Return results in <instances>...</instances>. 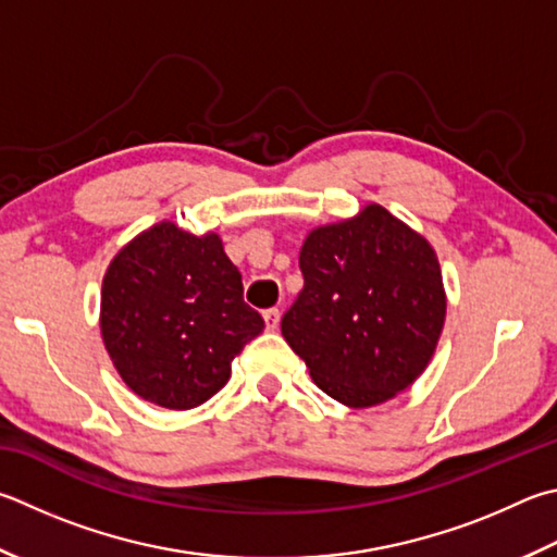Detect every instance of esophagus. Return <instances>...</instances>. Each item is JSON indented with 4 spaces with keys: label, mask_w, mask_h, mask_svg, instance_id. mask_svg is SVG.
I'll return each mask as SVG.
<instances>
[{
    "label": "esophagus",
    "mask_w": 557,
    "mask_h": 557,
    "mask_svg": "<svg viewBox=\"0 0 557 557\" xmlns=\"http://www.w3.org/2000/svg\"><path fill=\"white\" fill-rule=\"evenodd\" d=\"M262 317H265V326L268 331H275L280 326V309L277 307H270L262 311Z\"/></svg>",
    "instance_id": "esophagus-1"
}]
</instances>
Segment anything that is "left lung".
Instances as JSON below:
<instances>
[{
    "label": "left lung",
    "mask_w": 557,
    "mask_h": 557,
    "mask_svg": "<svg viewBox=\"0 0 557 557\" xmlns=\"http://www.w3.org/2000/svg\"><path fill=\"white\" fill-rule=\"evenodd\" d=\"M299 270L305 287L282 317V336L329 397L375 407L426 370L446 319L426 238L370 205L311 231Z\"/></svg>",
    "instance_id": "left-lung-1"
}]
</instances>
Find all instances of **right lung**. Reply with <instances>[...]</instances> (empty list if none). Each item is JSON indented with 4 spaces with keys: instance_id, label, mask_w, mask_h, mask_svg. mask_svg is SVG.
I'll return each mask as SVG.
<instances>
[{
    "instance_id": "1",
    "label": "right lung",
    "mask_w": 557,
    "mask_h": 557,
    "mask_svg": "<svg viewBox=\"0 0 557 557\" xmlns=\"http://www.w3.org/2000/svg\"><path fill=\"white\" fill-rule=\"evenodd\" d=\"M102 338L138 397L191 409L224 387L234 360L265 329L244 301L240 272L216 234L156 224L111 260Z\"/></svg>"
}]
</instances>
